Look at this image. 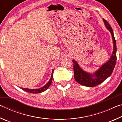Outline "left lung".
<instances>
[{
    "label": "left lung",
    "instance_id": "8db88e82",
    "mask_svg": "<svg viewBox=\"0 0 122 122\" xmlns=\"http://www.w3.org/2000/svg\"><path fill=\"white\" fill-rule=\"evenodd\" d=\"M105 26L110 32L112 36L113 42V51L110 59L107 62L101 66L100 68L93 73H88L87 71H83L80 67L77 62L75 60H73L72 61L74 63V78L76 81L82 86L92 87L95 86L105 81L107 78L110 76L114 69L115 66L116 62V42L115 39L114 34L111 28L108 21L103 19Z\"/></svg>",
    "mask_w": 122,
    "mask_h": 122
}]
</instances>
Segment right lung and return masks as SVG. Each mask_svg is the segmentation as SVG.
I'll list each match as a JSON object with an SVG mask.
<instances>
[{
  "mask_svg": "<svg viewBox=\"0 0 122 122\" xmlns=\"http://www.w3.org/2000/svg\"><path fill=\"white\" fill-rule=\"evenodd\" d=\"M53 71H54V70L53 69L52 72H51V78L49 79V81L47 82V83H46V84H45V85L44 86H42V87L39 89H28V88H21V89L25 91L26 92H30V93H32V94L41 93V92H45V91L51 85V82H52V80H53Z\"/></svg>",
  "mask_w": 122,
  "mask_h": 122,
  "instance_id": "obj_1",
  "label": "right lung"
}]
</instances>
